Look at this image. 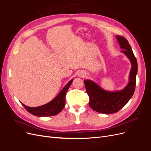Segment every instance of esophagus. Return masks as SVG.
Here are the masks:
<instances>
[{
	"label": "esophagus",
	"mask_w": 151,
	"mask_h": 151,
	"mask_svg": "<svg viewBox=\"0 0 151 151\" xmlns=\"http://www.w3.org/2000/svg\"><path fill=\"white\" fill-rule=\"evenodd\" d=\"M80 76H81V77H84V74H83V73H81V74H80Z\"/></svg>",
	"instance_id": "esophagus-1"
}]
</instances>
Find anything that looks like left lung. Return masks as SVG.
Segmentation results:
<instances>
[{
  "instance_id": "1",
  "label": "left lung",
  "mask_w": 151,
  "mask_h": 151,
  "mask_svg": "<svg viewBox=\"0 0 151 151\" xmlns=\"http://www.w3.org/2000/svg\"><path fill=\"white\" fill-rule=\"evenodd\" d=\"M117 40L124 53L130 59L132 68L129 76V83L122 91L115 92L102 89L100 87L89 80L84 81L86 89L89 97V106L93 110L100 113L111 114L121 109L133 96L136 84V75L137 73V62L127 40L122 36H116Z\"/></svg>"
}]
</instances>
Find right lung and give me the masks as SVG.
<instances>
[{
  "instance_id": "right-lung-1",
  "label": "right lung",
  "mask_w": 151,
  "mask_h": 151,
  "mask_svg": "<svg viewBox=\"0 0 151 151\" xmlns=\"http://www.w3.org/2000/svg\"><path fill=\"white\" fill-rule=\"evenodd\" d=\"M73 80H70L60 91L57 96L52 101L44 104L43 106L31 108L22 104V106L32 115L38 116H50L56 115L64 108L65 104V96L67 91L71 85Z\"/></svg>"
}]
</instances>
